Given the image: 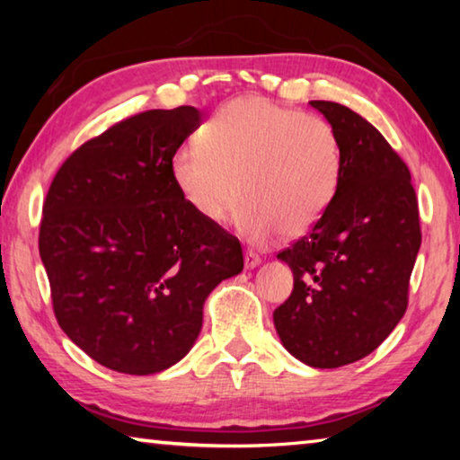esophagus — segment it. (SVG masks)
Listing matches in <instances>:
<instances>
[{
    "instance_id": "34e87169",
    "label": "esophagus",
    "mask_w": 460,
    "mask_h": 460,
    "mask_svg": "<svg viewBox=\"0 0 460 460\" xmlns=\"http://www.w3.org/2000/svg\"><path fill=\"white\" fill-rule=\"evenodd\" d=\"M245 270H253V268H258L260 263H261V258L258 253H253V252H245Z\"/></svg>"
}]
</instances>
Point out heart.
Here are the masks:
<instances>
[{
    "label": "heart",
    "mask_w": 460,
    "mask_h": 460,
    "mask_svg": "<svg viewBox=\"0 0 460 460\" xmlns=\"http://www.w3.org/2000/svg\"><path fill=\"white\" fill-rule=\"evenodd\" d=\"M341 166L329 121L239 97L205 123L199 144L178 147L170 174L184 205L213 225L225 221L239 190L237 229L261 243L276 231L296 237L313 227L334 199Z\"/></svg>",
    "instance_id": "b5f03b06"
}]
</instances>
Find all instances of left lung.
<instances>
[{"mask_svg":"<svg viewBox=\"0 0 460 460\" xmlns=\"http://www.w3.org/2000/svg\"><path fill=\"white\" fill-rule=\"evenodd\" d=\"M310 105L337 131L341 181L308 235L278 253L294 290L274 324L296 359L334 369L376 351L402 321L422 233L410 170L385 137L345 105Z\"/></svg>","mask_w":460,"mask_h":460,"instance_id":"1","label":"left lung"}]
</instances>
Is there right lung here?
Wrapping results in <instances>:
<instances>
[{
	"instance_id": "add662e5",
	"label": "right lung",
	"mask_w": 460,
	"mask_h": 460,
	"mask_svg": "<svg viewBox=\"0 0 460 460\" xmlns=\"http://www.w3.org/2000/svg\"><path fill=\"white\" fill-rule=\"evenodd\" d=\"M199 109H152L68 155L46 194L40 258L60 329L91 359L128 376L190 351L202 305L243 270L237 237L199 219L170 174Z\"/></svg>"
}]
</instances>
